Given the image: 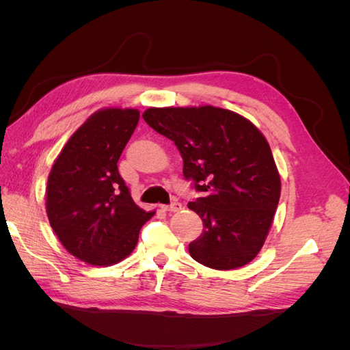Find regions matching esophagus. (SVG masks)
<instances>
[{"label":"esophagus","instance_id":"obj_1","mask_svg":"<svg viewBox=\"0 0 350 350\" xmlns=\"http://www.w3.org/2000/svg\"><path fill=\"white\" fill-rule=\"evenodd\" d=\"M162 208H163L165 211H171V213H174V211H179V210H181V208H183V204L178 203V201H174V203H171V204L162 206Z\"/></svg>","mask_w":350,"mask_h":350}]
</instances>
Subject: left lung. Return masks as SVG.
Listing matches in <instances>:
<instances>
[{
  "mask_svg": "<svg viewBox=\"0 0 350 350\" xmlns=\"http://www.w3.org/2000/svg\"><path fill=\"white\" fill-rule=\"evenodd\" d=\"M144 121L184 159V178L203 194L189 201L203 234L188 245L206 267L232 270L256 258L280 198V176L260 130L221 108H149Z\"/></svg>",
  "mask_w": 350,
  "mask_h": 350,
  "instance_id": "1",
  "label": "left lung"
}]
</instances>
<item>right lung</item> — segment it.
Returning a JSON list of instances; mask_svg holds the SVG:
<instances>
[{
	"label": "right lung",
	"mask_w": 350,
	"mask_h": 350,
	"mask_svg": "<svg viewBox=\"0 0 350 350\" xmlns=\"http://www.w3.org/2000/svg\"><path fill=\"white\" fill-rule=\"evenodd\" d=\"M139 120L137 109L94 112L51 169V228L70 254L92 266H112L129 257L142 226L153 216L134 203L116 165Z\"/></svg>",
	"instance_id": "obj_1"
}]
</instances>
